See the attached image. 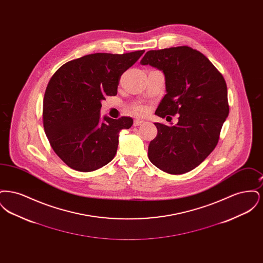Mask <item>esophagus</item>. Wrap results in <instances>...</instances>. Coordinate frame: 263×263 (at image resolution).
<instances>
[{
    "label": "esophagus",
    "mask_w": 263,
    "mask_h": 263,
    "mask_svg": "<svg viewBox=\"0 0 263 263\" xmlns=\"http://www.w3.org/2000/svg\"><path fill=\"white\" fill-rule=\"evenodd\" d=\"M144 123H145V121L140 120V119H135V120H134V126L142 125V124H144Z\"/></svg>",
    "instance_id": "34e87169"
}]
</instances>
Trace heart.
Returning <instances> with one entry per match:
<instances>
[{
    "instance_id": "heart-1",
    "label": "heart",
    "mask_w": 263,
    "mask_h": 263,
    "mask_svg": "<svg viewBox=\"0 0 263 263\" xmlns=\"http://www.w3.org/2000/svg\"><path fill=\"white\" fill-rule=\"evenodd\" d=\"M133 111L138 114V115H145L148 112V108L144 105H136L133 107Z\"/></svg>"
}]
</instances>
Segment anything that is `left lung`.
<instances>
[{
    "mask_svg": "<svg viewBox=\"0 0 263 263\" xmlns=\"http://www.w3.org/2000/svg\"><path fill=\"white\" fill-rule=\"evenodd\" d=\"M141 64L164 74L166 95L156 114H178L175 125L155 123L158 134L150 142L149 160L171 175L188 173L218 144L230 110L225 79L206 56L188 46L148 51Z\"/></svg>",
    "mask_w": 263,
    "mask_h": 263,
    "instance_id": "8db88e82",
    "label": "left lung"
}]
</instances>
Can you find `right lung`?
Returning a JSON list of instances; mask_svg holds the SVG:
<instances>
[{"label": "right lung", "mask_w": 263, "mask_h": 263, "mask_svg": "<svg viewBox=\"0 0 263 263\" xmlns=\"http://www.w3.org/2000/svg\"><path fill=\"white\" fill-rule=\"evenodd\" d=\"M145 51L95 53L61 66L43 99V127L56 155L71 168L92 172L112 161L122 129L131 117L100 120L101 100L116 96L121 75Z\"/></svg>", "instance_id": "obj_1"}]
</instances>
